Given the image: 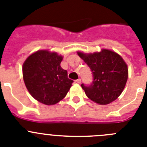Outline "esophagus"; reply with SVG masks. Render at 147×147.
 <instances>
[{
  "instance_id": "1",
  "label": "esophagus",
  "mask_w": 147,
  "mask_h": 147,
  "mask_svg": "<svg viewBox=\"0 0 147 147\" xmlns=\"http://www.w3.org/2000/svg\"><path fill=\"white\" fill-rule=\"evenodd\" d=\"M75 82L77 83V84H81V80L80 78H78V79H77L76 81H75Z\"/></svg>"
}]
</instances>
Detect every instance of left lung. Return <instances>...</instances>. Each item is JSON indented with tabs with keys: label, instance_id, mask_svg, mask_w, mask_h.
Listing matches in <instances>:
<instances>
[{
	"label": "left lung",
	"instance_id": "left-lung-1",
	"mask_svg": "<svg viewBox=\"0 0 147 147\" xmlns=\"http://www.w3.org/2000/svg\"><path fill=\"white\" fill-rule=\"evenodd\" d=\"M78 55L89 66L93 75L90 85L81 84L86 96L100 105L114 101L120 96L128 78V68L121 56L109 49Z\"/></svg>",
	"mask_w": 147,
	"mask_h": 147
}]
</instances>
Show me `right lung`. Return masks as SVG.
I'll return each instance as SVG.
<instances>
[{"instance_id": "1", "label": "right lung", "mask_w": 147, "mask_h": 147, "mask_svg": "<svg viewBox=\"0 0 147 147\" xmlns=\"http://www.w3.org/2000/svg\"><path fill=\"white\" fill-rule=\"evenodd\" d=\"M63 57L56 52L38 50L23 64V78L30 95L46 105H54L66 95L73 82L61 68Z\"/></svg>"}]
</instances>
